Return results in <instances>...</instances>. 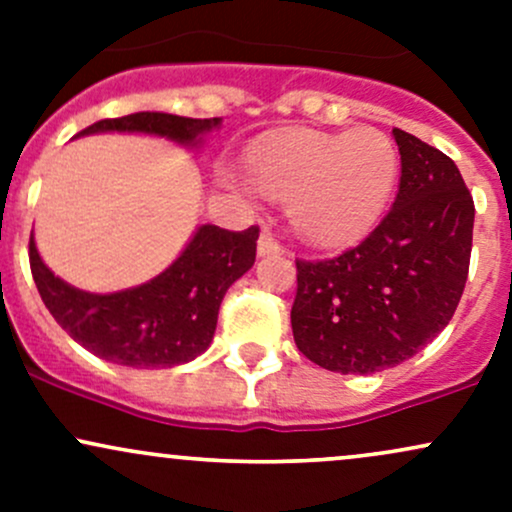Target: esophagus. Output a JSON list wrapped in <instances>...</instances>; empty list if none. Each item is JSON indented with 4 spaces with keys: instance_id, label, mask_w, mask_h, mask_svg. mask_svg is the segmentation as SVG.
<instances>
[{
    "instance_id": "1",
    "label": "esophagus",
    "mask_w": 512,
    "mask_h": 512,
    "mask_svg": "<svg viewBox=\"0 0 512 512\" xmlns=\"http://www.w3.org/2000/svg\"><path fill=\"white\" fill-rule=\"evenodd\" d=\"M281 250H284V245L274 238L272 231L260 233V240H257V252H260V255H272V252H281Z\"/></svg>"
}]
</instances>
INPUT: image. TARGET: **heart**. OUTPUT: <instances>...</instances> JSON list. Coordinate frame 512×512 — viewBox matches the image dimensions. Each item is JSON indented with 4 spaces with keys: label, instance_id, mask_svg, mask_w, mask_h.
I'll return each mask as SVG.
<instances>
[{
    "label": "heart",
    "instance_id": "heart-1",
    "mask_svg": "<svg viewBox=\"0 0 512 512\" xmlns=\"http://www.w3.org/2000/svg\"><path fill=\"white\" fill-rule=\"evenodd\" d=\"M264 195L291 202L305 238L339 243L380 219L399 173V156L375 127L351 132H296L252 156Z\"/></svg>",
    "mask_w": 512,
    "mask_h": 512
}]
</instances>
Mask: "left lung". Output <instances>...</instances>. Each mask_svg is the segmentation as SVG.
Returning <instances> with one entry per match:
<instances>
[{
  "mask_svg": "<svg viewBox=\"0 0 512 512\" xmlns=\"http://www.w3.org/2000/svg\"><path fill=\"white\" fill-rule=\"evenodd\" d=\"M402 178L392 209L354 248L296 260V346L334 373L407 361L455 315L472 257L474 199L455 161L392 129Z\"/></svg>",
  "mask_w": 512,
  "mask_h": 512,
  "instance_id": "obj_1",
  "label": "left lung"
}]
</instances>
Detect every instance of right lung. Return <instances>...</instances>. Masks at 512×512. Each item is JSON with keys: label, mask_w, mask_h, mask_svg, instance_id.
Listing matches in <instances>:
<instances>
[{"label": "right lung", "mask_w": 512, "mask_h": 512, "mask_svg": "<svg viewBox=\"0 0 512 512\" xmlns=\"http://www.w3.org/2000/svg\"><path fill=\"white\" fill-rule=\"evenodd\" d=\"M219 125V117L195 120L168 113L108 117L81 129L149 132L192 144ZM260 226L226 231L202 226L185 252L149 284L108 296L72 289L40 260L31 238L28 260L45 308L74 342L105 361L132 368H170L202 354L214 337L228 286L255 264Z\"/></svg>", "instance_id": "right-lung-1"}]
</instances>
